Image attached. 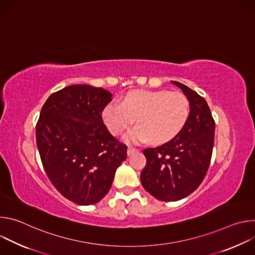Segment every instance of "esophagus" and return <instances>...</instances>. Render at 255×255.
<instances>
[{"instance_id": "esophagus-1", "label": "esophagus", "mask_w": 255, "mask_h": 255, "mask_svg": "<svg viewBox=\"0 0 255 255\" xmlns=\"http://www.w3.org/2000/svg\"><path fill=\"white\" fill-rule=\"evenodd\" d=\"M137 151V149L133 148V147H128V150H127V154L128 155H132L133 153H135Z\"/></svg>"}]
</instances>
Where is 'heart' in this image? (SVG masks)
<instances>
[{"label":"heart","mask_w":255,"mask_h":255,"mask_svg":"<svg viewBox=\"0 0 255 255\" xmlns=\"http://www.w3.org/2000/svg\"><path fill=\"white\" fill-rule=\"evenodd\" d=\"M190 116L188 99L179 93L139 90L128 93L121 103L105 106L102 117L112 134L118 135L131 126L124 139L129 143L150 141L163 144L175 138Z\"/></svg>","instance_id":"1"}]
</instances>
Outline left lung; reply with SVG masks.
<instances>
[{
  "label": "left lung",
  "mask_w": 255,
  "mask_h": 255,
  "mask_svg": "<svg viewBox=\"0 0 255 255\" xmlns=\"http://www.w3.org/2000/svg\"><path fill=\"white\" fill-rule=\"evenodd\" d=\"M171 83L190 103L188 122L172 140L143 150L146 165L140 175L143 188L164 202L184 199L201 185L210 165L215 134V121L206 100L183 84Z\"/></svg>",
  "instance_id": "1"
}]
</instances>
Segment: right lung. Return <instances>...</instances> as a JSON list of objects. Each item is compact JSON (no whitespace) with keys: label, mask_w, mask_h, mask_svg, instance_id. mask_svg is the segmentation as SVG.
Returning a JSON list of instances; mask_svg holds the SVG:
<instances>
[{"label":"right lung","mask_w":255,"mask_h":255,"mask_svg":"<svg viewBox=\"0 0 255 255\" xmlns=\"http://www.w3.org/2000/svg\"><path fill=\"white\" fill-rule=\"evenodd\" d=\"M112 94L90 85L53 93L36 125V143L44 170L67 200L88 206L111 189L127 146L108 131L102 119Z\"/></svg>","instance_id":"obj_1"}]
</instances>
